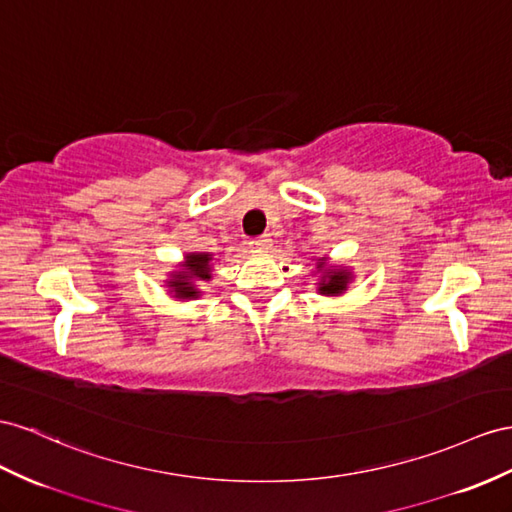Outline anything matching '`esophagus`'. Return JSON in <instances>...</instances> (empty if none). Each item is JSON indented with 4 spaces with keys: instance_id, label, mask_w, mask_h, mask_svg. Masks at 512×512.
I'll return each instance as SVG.
<instances>
[{
    "instance_id": "esophagus-1",
    "label": "esophagus",
    "mask_w": 512,
    "mask_h": 512,
    "mask_svg": "<svg viewBox=\"0 0 512 512\" xmlns=\"http://www.w3.org/2000/svg\"><path fill=\"white\" fill-rule=\"evenodd\" d=\"M248 246H251L255 253H266L268 248L272 246V240H270V235H259V238H251Z\"/></svg>"
}]
</instances>
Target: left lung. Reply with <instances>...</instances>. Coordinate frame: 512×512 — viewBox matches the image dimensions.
I'll return each mask as SVG.
<instances>
[{
	"label": "left lung",
	"instance_id": "left-lung-1",
	"mask_svg": "<svg viewBox=\"0 0 512 512\" xmlns=\"http://www.w3.org/2000/svg\"><path fill=\"white\" fill-rule=\"evenodd\" d=\"M348 274L346 272H331L326 274V279L320 283L322 294H342L346 290Z\"/></svg>",
	"mask_w": 512,
	"mask_h": 512
}]
</instances>
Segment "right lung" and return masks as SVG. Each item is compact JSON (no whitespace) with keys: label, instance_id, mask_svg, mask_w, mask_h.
I'll list each match as a JSON object with an SVG mask.
<instances>
[{"label":"right lung","instance_id":"right-lung-1","mask_svg":"<svg viewBox=\"0 0 512 512\" xmlns=\"http://www.w3.org/2000/svg\"><path fill=\"white\" fill-rule=\"evenodd\" d=\"M209 261L212 257L209 255H190L188 257V270L186 272H177L173 281H170V287H173L175 294L179 298H194L196 294V287H194V279H201L207 281L212 279V270H209Z\"/></svg>","mask_w":512,"mask_h":512}]
</instances>
